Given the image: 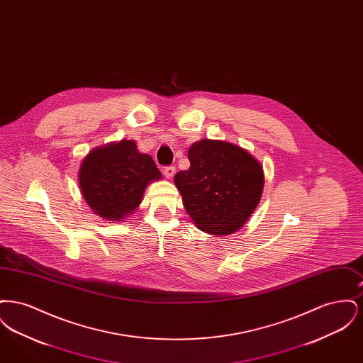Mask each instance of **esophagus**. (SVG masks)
Masks as SVG:
<instances>
[{"label":"esophagus","instance_id":"34e87169","mask_svg":"<svg viewBox=\"0 0 363 363\" xmlns=\"http://www.w3.org/2000/svg\"><path fill=\"white\" fill-rule=\"evenodd\" d=\"M163 173H164V175H166V178H167V179H172L174 175H175V167H174V166H169V167H164Z\"/></svg>","mask_w":363,"mask_h":363}]
</instances>
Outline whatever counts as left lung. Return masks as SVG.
<instances>
[{
  "instance_id": "obj_1",
  "label": "left lung",
  "mask_w": 363,
  "mask_h": 363,
  "mask_svg": "<svg viewBox=\"0 0 363 363\" xmlns=\"http://www.w3.org/2000/svg\"><path fill=\"white\" fill-rule=\"evenodd\" d=\"M190 167L174 177L193 223L212 235L238 231L259 206L264 172L240 145L203 138L188 151Z\"/></svg>"
}]
</instances>
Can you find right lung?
Instances as JSON below:
<instances>
[{"instance_id":"obj_1","label":"right lung","mask_w":363,"mask_h":363,"mask_svg":"<svg viewBox=\"0 0 363 363\" xmlns=\"http://www.w3.org/2000/svg\"><path fill=\"white\" fill-rule=\"evenodd\" d=\"M162 179L154 159L133 140H121L88 152L79 169V185L89 208L108 222H122L141 204L145 188Z\"/></svg>"}]
</instances>
